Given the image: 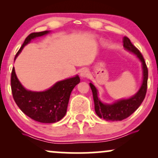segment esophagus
I'll return each mask as SVG.
<instances>
[{
    "mask_svg": "<svg viewBox=\"0 0 158 158\" xmlns=\"http://www.w3.org/2000/svg\"><path fill=\"white\" fill-rule=\"evenodd\" d=\"M88 76V71L87 69H82V70L80 71V77L84 79V78H86Z\"/></svg>",
    "mask_w": 158,
    "mask_h": 158,
    "instance_id": "1",
    "label": "esophagus"
}]
</instances>
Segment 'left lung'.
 Segmentation results:
<instances>
[{
    "label": "left lung",
    "instance_id": "left-lung-1",
    "mask_svg": "<svg viewBox=\"0 0 158 158\" xmlns=\"http://www.w3.org/2000/svg\"><path fill=\"white\" fill-rule=\"evenodd\" d=\"M123 42L124 48L131 53L135 54L142 63L143 81L140 88L135 95L128 99H119L110 104L104 103L100 100L98 95L99 92L97 88L92 84V82H90V87L93 93L96 114L98 117L107 121H120L131 115L143 102L147 90L148 69L142 54L131 44L128 38L126 36L123 37Z\"/></svg>",
    "mask_w": 158,
    "mask_h": 158
}]
</instances>
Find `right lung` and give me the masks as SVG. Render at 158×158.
<instances>
[{
	"label": "right lung",
	"instance_id": "1",
	"mask_svg": "<svg viewBox=\"0 0 158 158\" xmlns=\"http://www.w3.org/2000/svg\"><path fill=\"white\" fill-rule=\"evenodd\" d=\"M49 32L50 31L46 30L30 34L15 55V60L23 48L32 39L47 35ZM79 81L80 79L77 75L57 81L44 91H32L26 89L21 85L13 68L11 75V88L15 103L27 116L39 123H53L65 116L70 94Z\"/></svg>",
	"mask_w": 158,
	"mask_h": 158
}]
</instances>
